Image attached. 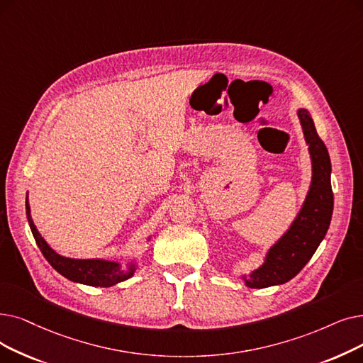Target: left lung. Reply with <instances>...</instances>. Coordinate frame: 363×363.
<instances>
[{"mask_svg": "<svg viewBox=\"0 0 363 363\" xmlns=\"http://www.w3.org/2000/svg\"><path fill=\"white\" fill-rule=\"evenodd\" d=\"M313 163L310 191L301 212L283 238L269 250L258 270L245 276L249 288H269L286 283L304 269L323 240L334 209L330 186V159L323 140L319 138L307 109H298Z\"/></svg>", "mask_w": 363, "mask_h": 363, "instance_id": "1", "label": "left lung"}]
</instances>
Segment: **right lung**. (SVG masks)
<instances>
[{"label": "right lung", "mask_w": 363, "mask_h": 363, "mask_svg": "<svg viewBox=\"0 0 363 363\" xmlns=\"http://www.w3.org/2000/svg\"><path fill=\"white\" fill-rule=\"evenodd\" d=\"M26 216H28L30 231L34 234V239L41 250V254L47 261H49V264L53 267V269L64 277L77 283H83V285H89V286L108 288L123 280H128L129 277L133 276L135 265H130L124 270L121 269L118 262H113V261L72 259V258H65L56 254V252L45 243V240L41 238V234L35 228L33 218H30L28 197H26Z\"/></svg>", "instance_id": "1"}]
</instances>
